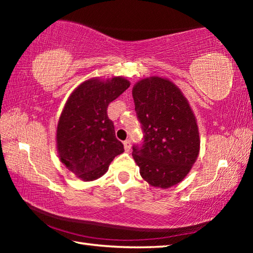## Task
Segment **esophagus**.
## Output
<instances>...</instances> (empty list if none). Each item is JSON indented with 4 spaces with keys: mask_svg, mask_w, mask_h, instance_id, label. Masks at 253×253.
Returning <instances> with one entry per match:
<instances>
[{
    "mask_svg": "<svg viewBox=\"0 0 253 253\" xmlns=\"http://www.w3.org/2000/svg\"><path fill=\"white\" fill-rule=\"evenodd\" d=\"M124 147H125V151L126 152H129L130 151L131 143H130L129 139H127V140H125V142H124Z\"/></svg>",
    "mask_w": 253,
    "mask_h": 253,
    "instance_id": "1",
    "label": "esophagus"
}]
</instances>
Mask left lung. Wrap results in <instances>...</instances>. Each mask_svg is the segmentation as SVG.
<instances>
[{"mask_svg": "<svg viewBox=\"0 0 253 253\" xmlns=\"http://www.w3.org/2000/svg\"><path fill=\"white\" fill-rule=\"evenodd\" d=\"M135 110L142 124V146L132 157L149 185L169 188L190 173L200 153V132L190 104L176 84L148 77L132 87Z\"/></svg>", "mask_w": 253, "mask_h": 253, "instance_id": "left-lung-1", "label": "left lung"}]
</instances>
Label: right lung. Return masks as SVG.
Listing matches in <instances>:
<instances>
[{"label":"right lung","mask_w":253,"mask_h":253,"mask_svg":"<svg viewBox=\"0 0 253 253\" xmlns=\"http://www.w3.org/2000/svg\"><path fill=\"white\" fill-rule=\"evenodd\" d=\"M129 85L124 77L88 79L72 91L63 107L55 135L58 155L84 182L101 177L111 161L124 152L107 108Z\"/></svg>","instance_id":"right-lung-1"}]
</instances>
